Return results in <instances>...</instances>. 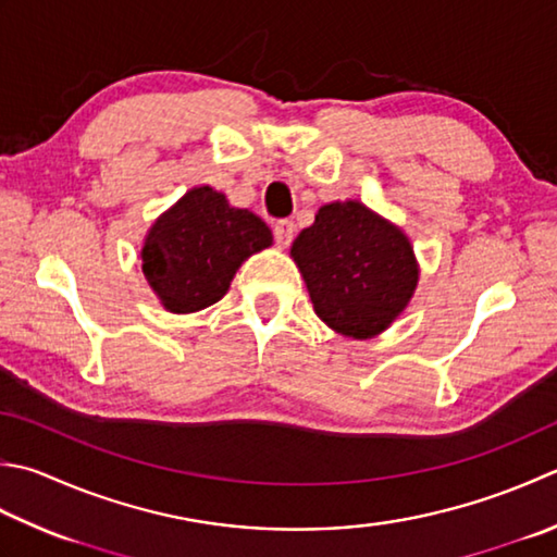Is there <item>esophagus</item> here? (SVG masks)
Here are the masks:
<instances>
[{
	"instance_id": "34e87169",
	"label": "esophagus",
	"mask_w": 557,
	"mask_h": 557,
	"mask_svg": "<svg viewBox=\"0 0 557 557\" xmlns=\"http://www.w3.org/2000/svg\"><path fill=\"white\" fill-rule=\"evenodd\" d=\"M272 236H275V244L277 246L287 248L292 244V238H294V222L280 220L275 226H272Z\"/></svg>"
}]
</instances>
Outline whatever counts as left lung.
<instances>
[{
    "label": "left lung",
    "mask_w": 557,
    "mask_h": 557,
    "mask_svg": "<svg viewBox=\"0 0 557 557\" xmlns=\"http://www.w3.org/2000/svg\"><path fill=\"white\" fill-rule=\"evenodd\" d=\"M292 258L319 319L350 337L388 329L418 285L406 234L355 200L323 205L294 238Z\"/></svg>",
    "instance_id": "8db88e82"
}]
</instances>
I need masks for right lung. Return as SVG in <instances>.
<instances>
[{
	"label": "right lung",
	"mask_w": 557,
	"mask_h": 557,
	"mask_svg": "<svg viewBox=\"0 0 557 557\" xmlns=\"http://www.w3.org/2000/svg\"><path fill=\"white\" fill-rule=\"evenodd\" d=\"M272 244L265 222L228 207L210 185L193 188L161 214L141 248V272L173 313H190L220 301L238 265Z\"/></svg>",
	"instance_id": "add662e5"
}]
</instances>
